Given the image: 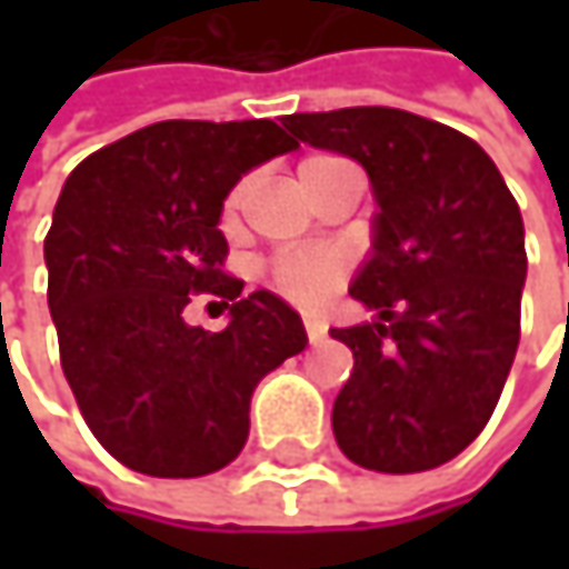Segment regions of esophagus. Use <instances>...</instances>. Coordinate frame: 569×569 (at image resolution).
Instances as JSON below:
<instances>
[{"mask_svg": "<svg viewBox=\"0 0 569 569\" xmlns=\"http://www.w3.org/2000/svg\"><path fill=\"white\" fill-rule=\"evenodd\" d=\"M302 326H306V336H309V342H319L322 336H326V319L322 316H312V312H306L302 316Z\"/></svg>", "mask_w": 569, "mask_h": 569, "instance_id": "obj_1", "label": "esophagus"}]
</instances>
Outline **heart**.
<instances>
[{
	"mask_svg": "<svg viewBox=\"0 0 569 569\" xmlns=\"http://www.w3.org/2000/svg\"><path fill=\"white\" fill-rule=\"evenodd\" d=\"M322 161H332V158H309L302 161L299 171L312 168V164H322ZM243 200H247V183H237L223 207H220V223L223 230H233L237 220H240V210H243ZM346 277V257L336 253V250H299V253H283L273 260L270 267V286L289 299L296 306H319L336 286L342 283Z\"/></svg>",
	"mask_w": 569,
	"mask_h": 569,
	"instance_id": "heart-1",
	"label": "heart"
}]
</instances>
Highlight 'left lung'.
<instances>
[{"mask_svg":"<svg viewBox=\"0 0 569 569\" xmlns=\"http://www.w3.org/2000/svg\"><path fill=\"white\" fill-rule=\"evenodd\" d=\"M296 141L359 161L376 190L372 260L352 299L376 319L329 329L352 349L332 405L342 455L415 475L461 455L488 425L520 342L523 220L468 134L398 108L289 114Z\"/></svg>","mask_w":569,"mask_h":569,"instance_id":"8db88e82","label":"left lung"}]
</instances>
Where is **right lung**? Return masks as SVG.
<instances>
[{"label": "right lung", "instance_id": "obj_1", "mask_svg": "<svg viewBox=\"0 0 569 569\" xmlns=\"http://www.w3.org/2000/svg\"><path fill=\"white\" fill-rule=\"evenodd\" d=\"M296 141L270 118L158 121L68 173L46 237L49 309L61 372L81 418L124 468L200 478L227 468L250 435V398L306 349L280 296L223 273L220 207L257 164ZM210 291L231 326L182 322Z\"/></svg>", "mask_w": 569, "mask_h": 569}]
</instances>
